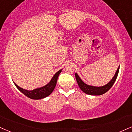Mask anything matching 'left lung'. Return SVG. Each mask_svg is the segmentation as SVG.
Wrapping results in <instances>:
<instances>
[{
  "label": "left lung",
  "instance_id": "1",
  "mask_svg": "<svg viewBox=\"0 0 132 132\" xmlns=\"http://www.w3.org/2000/svg\"><path fill=\"white\" fill-rule=\"evenodd\" d=\"M119 67L120 66H119L118 68H117L116 72L114 77H112L111 80L107 84L103 85V86L95 87L92 86V85H87V84L84 83V82L82 81V79H80V77H79L77 73L75 74L76 80H77V84H78L79 87H80V90L85 93H86V94L94 95V96H96V95H101L108 91V90L111 88L112 85H113L116 80L117 76H118L119 71Z\"/></svg>",
  "mask_w": 132,
  "mask_h": 132
}]
</instances>
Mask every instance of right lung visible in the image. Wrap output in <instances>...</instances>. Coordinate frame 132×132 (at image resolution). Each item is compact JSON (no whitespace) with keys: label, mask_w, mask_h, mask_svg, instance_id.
<instances>
[{"label":"right lung","mask_w":132,"mask_h":132,"mask_svg":"<svg viewBox=\"0 0 132 132\" xmlns=\"http://www.w3.org/2000/svg\"><path fill=\"white\" fill-rule=\"evenodd\" d=\"M62 69H60V71H58V72L55 73V75L53 76V77L51 79L50 81L47 85H44V86L42 87L36 88V89H34L32 90L23 89V88L19 87L18 85H17L14 82L13 83L15 85V86L17 87V88L22 93H23L24 95L28 96V98L33 100L43 99V98L47 97V96H49L52 93V92L53 91V90L55 89L57 82V80H58V77Z\"/></svg>","instance_id":"add662e5"}]
</instances>
